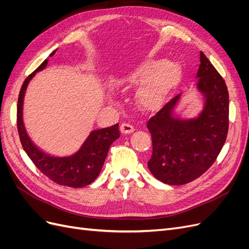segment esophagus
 Instances as JSON below:
<instances>
[{
  "mask_svg": "<svg viewBox=\"0 0 249 249\" xmlns=\"http://www.w3.org/2000/svg\"><path fill=\"white\" fill-rule=\"evenodd\" d=\"M120 130L124 134H130L134 132V126L130 123H123L122 125H120Z\"/></svg>",
  "mask_w": 249,
  "mask_h": 249,
  "instance_id": "esophagus-1",
  "label": "esophagus"
}]
</instances>
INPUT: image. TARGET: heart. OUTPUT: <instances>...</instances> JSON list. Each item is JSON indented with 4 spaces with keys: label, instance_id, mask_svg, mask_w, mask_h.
Returning <instances> with one entry per match:
<instances>
[{
    "label": "heart",
    "instance_id": "heart-1",
    "mask_svg": "<svg viewBox=\"0 0 249 249\" xmlns=\"http://www.w3.org/2000/svg\"><path fill=\"white\" fill-rule=\"evenodd\" d=\"M182 76L178 62L164 59H148L124 72L118 79V85L125 88L143 84L137 92V100L143 108H155L166 99Z\"/></svg>",
    "mask_w": 249,
    "mask_h": 249
}]
</instances>
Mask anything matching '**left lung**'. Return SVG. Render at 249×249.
<instances>
[{
  "mask_svg": "<svg viewBox=\"0 0 249 249\" xmlns=\"http://www.w3.org/2000/svg\"><path fill=\"white\" fill-rule=\"evenodd\" d=\"M197 89L205 105L196 118L180 119L173 110L180 94L150 117L153 154L147 166L167 185H184L199 178L221 152L229 131V91L223 78L200 52Z\"/></svg>",
  "mask_w": 249,
  "mask_h": 249,
  "instance_id": "8db88e82",
  "label": "left lung"
}]
</instances>
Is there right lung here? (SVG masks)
<instances>
[{"label":"right lung","instance_id":"obj_1","mask_svg":"<svg viewBox=\"0 0 249 249\" xmlns=\"http://www.w3.org/2000/svg\"><path fill=\"white\" fill-rule=\"evenodd\" d=\"M55 53L56 51L53 52L50 56L52 57ZM47 65L48 59L44 60L30 74L20 88L17 114L20 143L35 166L53 182L71 188L85 187L91 184L99 177L108 155L110 145L119 138L120 133L118 124L90 133L81 148L76 154L70 157H53L43 153L42 150L35 146L28 136L24 122H22V104H24V96L29 82L31 81L37 71H42Z\"/></svg>","mask_w":249,"mask_h":249}]
</instances>
